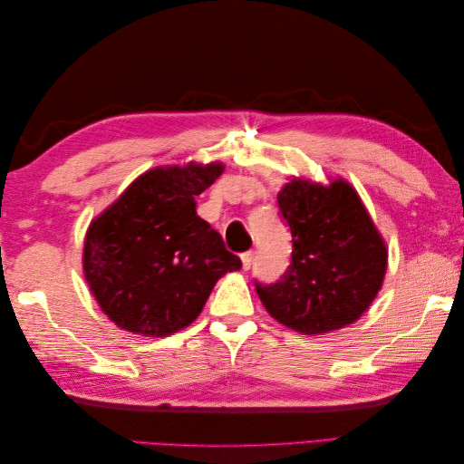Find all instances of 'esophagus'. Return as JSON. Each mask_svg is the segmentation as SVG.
I'll use <instances>...</instances> for the list:
<instances>
[{"label": "esophagus", "instance_id": "obj_1", "mask_svg": "<svg viewBox=\"0 0 464 464\" xmlns=\"http://www.w3.org/2000/svg\"><path fill=\"white\" fill-rule=\"evenodd\" d=\"M254 257H256V251H246V254H242V265L244 269H249L251 265H254Z\"/></svg>", "mask_w": 464, "mask_h": 464}]
</instances>
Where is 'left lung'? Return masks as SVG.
<instances>
[{
  "mask_svg": "<svg viewBox=\"0 0 464 464\" xmlns=\"http://www.w3.org/2000/svg\"><path fill=\"white\" fill-rule=\"evenodd\" d=\"M276 201L292 234V259L276 283H256L265 310L304 334L354 323L387 269L385 242L356 189L344 179L323 188L294 178Z\"/></svg>",
  "mask_w": 464,
  "mask_h": 464,
  "instance_id": "left-lung-1",
  "label": "left lung"
}]
</instances>
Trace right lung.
Listing matches in <instances>:
<instances>
[{
  "mask_svg": "<svg viewBox=\"0 0 464 464\" xmlns=\"http://www.w3.org/2000/svg\"><path fill=\"white\" fill-rule=\"evenodd\" d=\"M224 166H166L139 176L91 222L85 278L120 329L166 336L198 319L217 280L242 269L222 236L195 210V195Z\"/></svg>",
  "mask_w": 464,
  "mask_h": 464,
  "instance_id": "add662e5",
  "label": "right lung"
}]
</instances>
